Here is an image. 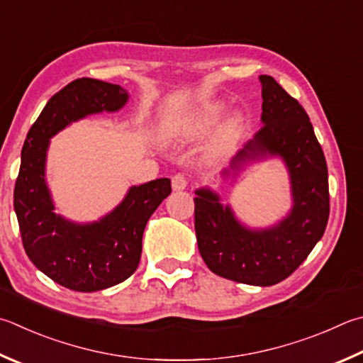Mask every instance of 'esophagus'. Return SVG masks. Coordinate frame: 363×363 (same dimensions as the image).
Returning <instances> with one entry per match:
<instances>
[{
  "label": "esophagus",
  "mask_w": 363,
  "mask_h": 363,
  "mask_svg": "<svg viewBox=\"0 0 363 363\" xmlns=\"http://www.w3.org/2000/svg\"><path fill=\"white\" fill-rule=\"evenodd\" d=\"M171 184H173L174 190H184L189 184V177L184 173H176L173 177H171Z\"/></svg>",
  "instance_id": "esophagus-1"
}]
</instances>
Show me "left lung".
I'll list each match as a JSON object with an SVG mask.
<instances>
[{
    "mask_svg": "<svg viewBox=\"0 0 363 363\" xmlns=\"http://www.w3.org/2000/svg\"><path fill=\"white\" fill-rule=\"evenodd\" d=\"M260 82L263 127L235 157L232 168L279 155L291 174L294 208L278 225L249 230L219 196L200 189L194 199L195 233L211 272L242 284L273 286L289 278L322 238L330 195L327 162L306 111L272 76H260Z\"/></svg>",
    "mask_w": 363,
    "mask_h": 363,
    "instance_id": "obj_1",
    "label": "left lung"
}]
</instances>
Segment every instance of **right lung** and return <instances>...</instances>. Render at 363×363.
Wrapping results in <instances>:
<instances>
[{
    "label": "right lung",
    "instance_id": "right-lung-1",
    "mask_svg": "<svg viewBox=\"0 0 363 363\" xmlns=\"http://www.w3.org/2000/svg\"><path fill=\"white\" fill-rule=\"evenodd\" d=\"M128 100L121 85L82 77L50 98L26 135L14 187V209L28 259L52 281L76 292H96L136 272L149 217L171 194L168 177L131 187L100 222H68L54 213L44 179L49 140L71 122Z\"/></svg>",
    "mask_w": 363,
    "mask_h": 363
}]
</instances>
